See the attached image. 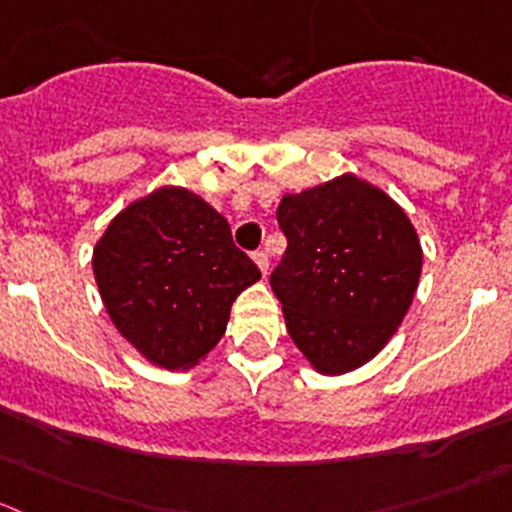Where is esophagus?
Returning a JSON list of instances; mask_svg holds the SVG:
<instances>
[{
    "instance_id": "1",
    "label": "esophagus",
    "mask_w": 512,
    "mask_h": 512,
    "mask_svg": "<svg viewBox=\"0 0 512 512\" xmlns=\"http://www.w3.org/2000/svg\"><path fill=\"white\" fill-rule=\"evenodd\" d=\"M253 261H256V266H259L261 274H269V256H266V251H256L253 253Z\"/></svg>"
}]
</instances>
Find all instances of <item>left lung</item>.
<instances>
[{"label": "left lung", "instance_id": "8db88e82", "mask_svg": "<svg viewBox=\"0 0 512 512\" xmlns=\"http://www.w3.org/2000/svg\"><path fill=\"white\" fill-rule=\"evenodd\" d=\"M286 253L271 274L286 329L319 374L367 364L405 319L422 271L407 213L344 173L279 203Z\"/></svg>", "mask_w": 512, "mask_h": 512}]
</instances>
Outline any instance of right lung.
Listing matches in <instances>:
<instances>
[{"label":"right lung","mask_w":512,"mask_h":512,"mask_svg":"<svg viewBox=\"0 0 512 512\" xmlns=\"http://www.w3.org/2000/svg\"><path fill=\"white\" fill-rule=\"evenodd\" d=\"M92 271L118 332L163 369H188L223 337L231 304L261 279L201 196L163 186L110 221Z\"/></svg>","instance_id":"1"}]
</instances>
